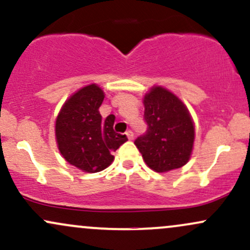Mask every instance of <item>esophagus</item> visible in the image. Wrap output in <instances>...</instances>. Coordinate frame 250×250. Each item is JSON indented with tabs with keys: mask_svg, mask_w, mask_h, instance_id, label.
Wrapping results in <instances>:
<instances>
[{
	"mask_svg": "<svg viewBox=\"0 0 250 250\" xmlns=\"http://www.w3.org/2000/svg\"><path fill=\"white\" fill-rule=\"evenodd\" d=\"M126 136H127V138L130 140H132L134 138V133L132 131H127V132H126Z\"/></svg>",
	"mask_w": 250,
	"mask_h": 250,
	"instance_id": "esophagus-1",
	"label": "esophagus"
}]
</instances>
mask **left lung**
Wrapping results in <instances>:
<instances>
[{
	"label": "left lung",
	"instance_id": "obj_1",
	"mask_svg": "<svg viewBox=\"0 0 250 250\" xmlns=\"http://www.w3.org/2000/svg\"><path fill=\"white\" fill-rule=\"evenodd\" d=\"M144 106L147 130L134 144L147 167L167 172L186 165L191 155L195 128L184 104L157 86L144 97Z\"/></svg>",
	"mask_w": 250,
	"mask_h": 250
}]
</instances>
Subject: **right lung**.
<instances>
[{"mask_svg": "<svg viewBox=\"0 0 250 250\" xmlns=\"http://www.w3.org/2000/svg\"><path fill=\"white\" fill-rule=\"evenodd\" d=\"M104 92L97 85L73 94L61 108L55 136L61 155L69 164L86 172H99L113 161L112 152L127 140L113 130L114 116L103 120L99 107Z\"/></svg>", "mask_w": 250, "mask_h": 250, "instance_id": "right-lung-1", "label": "right lung"}]
</instances>
